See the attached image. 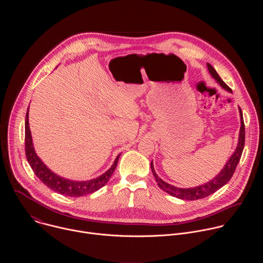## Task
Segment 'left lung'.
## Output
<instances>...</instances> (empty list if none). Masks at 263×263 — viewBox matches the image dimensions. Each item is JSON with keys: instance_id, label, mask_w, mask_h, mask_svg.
<instances>
[{"instance_id": "left-lung-1", "label": "left lung", "mask_w": 263, "mask_h": 263, "mask_svg": "<svg viewBox=\"0 0 263 263\" xmlns=\"http://www.w3.org/2000/svg\"><path fill=\"white\" fill-rule=\"evenodd\" d=\"M207 68H208L209 73L211 74V77L221 86V88H223L224 90H227L229 92H232L231 88L220 79V77L218 76V73L212 67L211 64L207 63ZM239 116H240V129H239V136H238L237 146L235 148L234 153L229 158V160L226 162V164L223 165L222 170L214 178H212L207 183L198 185L196 187H190V189H180V187L171 185V184L166 183L165 181H163L156 174L155 168H154V164H153V161H152L151 162V170H152V173H153V175L156 179V182H157V184H158L160 189L163 192L167 193L168 195H171L173 197H176L178 199L187 200V201H195V200H199V199H204V198L212 195L213 193L218 191L220 187H222L224 184L228 183L229 180L232 178V176L235 172V168H236V166H237V164L240 160L243 145H245V124H243L242 112H241L240 108H239Z\"/></svg>"}]
</instances>
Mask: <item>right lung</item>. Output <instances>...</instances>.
<instances>
[{
  "label": "right lung",
  "mask_w": 263,
  "mask_h": 263,
  "mask_svg": "<svg viewBox=\"0 0 263 263\" xmlns=\"http://www.w3.org/2000/svg\"><path fill=\"white\" fill-rule=\"evenodd\" d=\"M25 149L27 160L36 177L52 191L67 197H82L99 191L101 187H103L109 181L110 177L114 174L118 165L119 157L121 156V154L118 155L114 164L111 165V167L108 171L91 180L76 181L58 176L43 162V160L37 156L35 152L32 141V135L29 127V107L27 110L25 121Z\"/></svg>",
  "instance_id": "obj_1"
}]
</instances>
